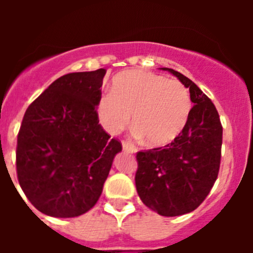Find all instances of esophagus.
<instances>
[{
    "label": "esophagus",
    "mask_w": 253,
    "mask_h": 253,
    "mask_svg": "<svg viewBox=\"0 0 253 253\" xmlns=\"http://www.w3.org/2000/svg\"><path fill=\"white\" fill-rule=\"evenodd\" d=\"M122 146H123V149H124V151H126V152H130V153H135V152H137V148H135V146H134V144H131V143H129V142H123L122 143Z\"/></svg>",
    "instance_id": "1"
}]
</instances>
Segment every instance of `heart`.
<instances>
[{"label": "heart", "instance_id": "b5f03b06", "mask_svg": "<svg viewBox=\"0 0 253 253\" xmlns=\"http://www.w3.org/2000/svg\"><path fill=\"white\" fill-rule=\"evenodd\" d=\"M191 97L186 87L176 80L131 69L113 78L111 92L97 102V116L102 128L111 135L130 123L134 134L151 147H165L184 130L191 113Z\"/></svg>", "mask_w": 253, "mask_h": 253}]
</instances>
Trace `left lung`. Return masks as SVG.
I'll return each mask as SVG.
<instances>
[{"label": "left lung", "mask_w": 253, "mask_h": 253, "mask_svg": "<svg viewBox=\"0 0 253 253\" xmlns=\"http://www.w3.org/2000/svg\"><path fill=\"white\" fill-rule=\"evenodd\" d=\"M169 71L190 91L194 104L184 130L165 148L137 153L135 186L143 204L163 216L190 213L210 193L220 166L223 128L211 100L191 80Z\"/></svg>", "instance_id": "left-lung-1"}]
</instances>
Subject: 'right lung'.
Here are the masks:
<instances>
[{"label":"right lung","mask_w":253,"mask_h":253,"mask_svg":"<svg viewBox=\"0 0 253 253\" xmlns=\"http://www.w3.org/2000/svg\"><path fill=\"white\" fill-rule=\"evenodd\" d=\"M105 73L100 68L62 76L24 115L17 178L29 202L46 215L73 218L93 208L122 151L99 124L96 107Z\"/></svg>","instance_id":"1"}]
</instances>
